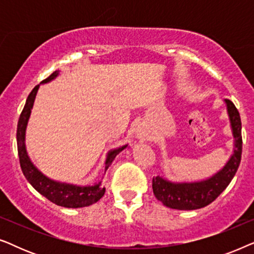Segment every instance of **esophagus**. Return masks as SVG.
I'll list each match as a JSON object with an SVG mask.
<instances>
[{"label": "esophagus", "instance_id": "obj_1", "mask_svg": "<svg viewBox=\"0 0 254 254\" xmlns=\"http://www.w3.org/2000/svg\"><path fill=\"white\" fill-rule=\"evenodd\" d=\"M136 137L141 141H145V140H148V133L143 129V128H137Z\"/></svg>", "mask_w": 254, "mask_h": 254}]
</instances>
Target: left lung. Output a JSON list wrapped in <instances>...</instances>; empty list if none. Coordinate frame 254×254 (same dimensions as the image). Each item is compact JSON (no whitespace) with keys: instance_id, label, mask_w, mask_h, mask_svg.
<instances>
[{"instance_id":"1","label":"left lung","mask_w":254,"mask_h":254,"mask_svg":"<svg viewBox=\"0 0 254 254\" xmlns=\"http://www.w3.org/2000/svg\"><path fill=\"white\" fill-rule=\"evenodd\" d=\"M230 120L234 150L230 158L221 170L209 178L199 182H170L163 176L152 178V190L156 199L164 206L178 210L200 209L213 202L237 172L242 158V121L238 110L229 99L224 100Z\"/></svg>"}]
</instances>
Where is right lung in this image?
Wrapping results in <instances>:
<instances>
[{
  "label": "right lung",
  "mask_w": 254,
  "mask_h": 254,
  "mask_svg": "<svg viewBox=\"0 0 254 254\" xmlns=\"http://www.w3.org/2000/svg\"><path fill=\"white\" fill-rule=\"evenodd\" d=\"M58 76L59 70L54 71L50 77L41 82V84L53 81ZM39 86L40 84L34 86V89L27 97L25 106H24L22 113H20L18 125H17V148H18L19 163L22 171L27 182L33 186V189L50 200L51 202L65 208H82L91 206V204L96 203L97 201L102 199L104 193H105V187L100 186L102 185V180L89 186H78L74 185V184L58 182V180L51 179L47 176H45L40 170H38L37 166L33 164L29 157L25 144V131L31 116V110L33 107L34 99H36ZM127 145L128 144H125L123 147L113 149V150L107 152L104 172H106V170L112 164L117 155L123 151L124 149H126Z\"/></svg>",
  "instance_id": "1"
}]
</instances>
